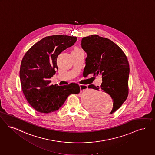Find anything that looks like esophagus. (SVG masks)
Here are the masks:
<instances>
[{
  "mask_svg": "<svg viewBox=\"0 0 155 155\" xmlns=\"http://www.w3.org/2000/svg\"><path fill=\"white\" fill-rule=\"evenodd\" d=\"M80 90L81 92L86 90L87 88V86L85 85H80Z\"/></svg>",
  "mask_w": 155,
  "mask_h": 155,
  "instance_id": "obj_1",
  "label": "esophagus"
}]
</instances>
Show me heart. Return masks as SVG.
Segmentation results:
<instances>
[{
    "label": "heart",
    "instance_id": "heart-1",
    "mask_svg": "<svg viewBox=\"0 0 155 155\" xmlns=\"http://www.w3.org/2000/svg\"><path fill=\"white\" fill-rule=\"evenodd\" d=\"M74 50H79V49H78L77 48H74Z\"/></svg>",
    "mask_w": 155,
    "mask_h": 155
}]
</instances>
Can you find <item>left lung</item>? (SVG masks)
I'll use <instances>...</instances> for the list:
<instances>
[{
  "label": "left lung",
  "mask_w": 155,
  "mask_h": 155,
  "mask_svg": "<svg viewBox=\"0 0 155 155\" xmlns=\"http://www.w3.org/2000/svg\"><path fill=\"white\" fill-rule=\"evenodd\" d=\"M81 47L87 54L84 77L90 74L102 75L103 82L100 87L92 84L88 87L104 91L111 96L113 108L110 114H112L128 96L130 68L127 58L118 45L96 35L83 37Z\"/></svg>",
  "instance_id": "left-lung-1"
}]
</instances>
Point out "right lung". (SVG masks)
Wrapping results in <instances>:
<instances>
[{"label":"right lung","mask_w":155,"mask_h":155,"mask_svg":"<svg viewBox=\"0 0 155 155\" xmlns=\"http://www.w3.org/2000/svg\"><path fill=\"white\" fill-rule=\"evenodd\" d=\"M77 39L61 35L47 36L25 53L19 70L22 90L28 102L37 111H56L70 94L80 93V87L75 83L63 86L50 84V78L58 70V56L74 45Z\"/></svg>","instance_id":"add662e5"}]
</instances>
